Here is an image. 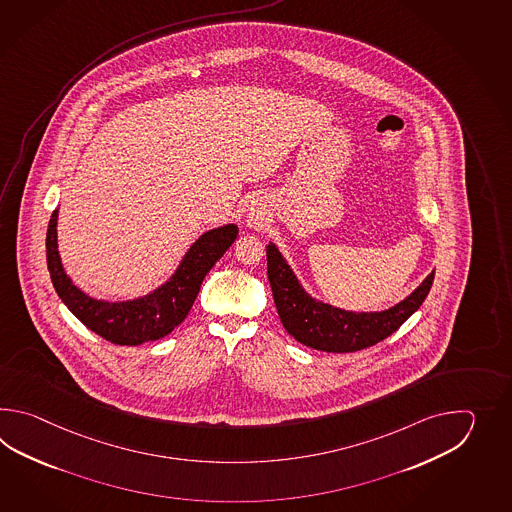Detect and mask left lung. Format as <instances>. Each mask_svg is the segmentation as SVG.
Masks as SVG:
<instances>
[{"label": "left lung", "instance_id": "1", "mask_svg": "<svg viewBox=\"0 0 512 512\" xmlns=\"http://www.w3.org/2000/svg\"><path fill=\"white\" fill-rule=\"evenodd\" d=\"M267 274L283 327L309 348L327 353H351L390 337L425 302L434 282L432 271L414 293L381 313H351L316 302L305 293L280 251L267 245Z\"/></svg>", "mask_w": 512, "mask_h": 512}]
</instances>
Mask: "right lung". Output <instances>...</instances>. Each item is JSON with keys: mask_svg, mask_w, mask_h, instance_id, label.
Here are the masks:
<instances>
[{"mask_svg": "<svg viewBox=\"0 0 512 512\" xmlns=\"http://www.w3.org/2000/svg\"><path fill=\"white\" fill-rule=\"evenodd\" d=\"M56 218L58 210L49 219L45 240L47 267L56 293L84 326L119 346H139L172 333L192 309L207 272L238 238L236 225L208 230L186 252L170 282L144 298L109 304L89 298L69 280L58 256Z\"/></svg>", "mask_w": 512, "mask_h": 512, "instance_id": "obj_1", "label": "right lung"}]
</instances>
